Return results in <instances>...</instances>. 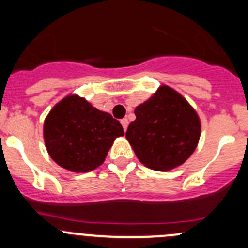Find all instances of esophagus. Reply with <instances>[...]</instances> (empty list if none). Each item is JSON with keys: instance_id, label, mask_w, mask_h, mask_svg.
Masks as SVG:
<instances>
[{"instance_id": "1", "label": "esophagus", "mask_w": 248, "mask_h": 248, "mask_svg": "<svg viewBox=\"0 0 248 248\" xmlns=\"http://www.w3.org/2000/svg\"><path fill=\"white\" fill-rule=\"evenodd\" d=\"M121 124H122V127H124V131H126L127 126H128V120H127V119H122L121 120Z\"/></svg>"}]
</instances>
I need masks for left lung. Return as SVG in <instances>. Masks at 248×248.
<instances>
[{"instance_id":"1","label":"left lung","mask_w":248,"mask_h":248,"mask_svg":"<svg viewBox=\"0 0 248 248\" xmlns=\"http://www.w3.org/2000/svg\"><path fill=\"white\" fill-rule=\"evenodd\" d=\"M126 138L142 164L155 170L181 166L194 152L201 137L196 110L175 90L163 85L134 110Z\"/></svg>"}]
</instances>
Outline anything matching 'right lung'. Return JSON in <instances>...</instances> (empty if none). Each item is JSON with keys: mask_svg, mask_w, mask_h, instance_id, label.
I'll list each match as a JSON object with an SVG mask.
<instances>
[{"mask_svg": "<svg viewBox=\"0 0 248 248\" xmlns=\"http://www.w3.org/2000/svg\"><path fill=\"white\" fill-rule=\"evenodd\" d=\"M124 128L109 112L79 96L57 103L44 121V140L50 157L62 168L87 172L101 166Z\"/></svg>", "mask_w": 248, "mask_h": 248, "instance_id": "right-lung-1", "label": "right lung"}]
</instances>
